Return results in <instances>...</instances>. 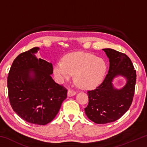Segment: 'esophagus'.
<instances>
[{
	"mask_svg": "<svg viewBox=\"0 0 147 147\" xmlns=\"http://www.w3.org/2000/svg\"><path fill=\"white\" fill-rule=\"evenodd\" d=\"M76 94V92L74 91H73V90H69L67 91V96H69V97L75 95Z\"/></svg>",
	"mask_w": 147,
	"mask_h": 147,
	"instance_id": "34e87169",
	"label": "esophagus"
}]
</instances>
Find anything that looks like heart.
Here are the masks:
<instances>
[{"label": "heart", "mask_w": 147, "mask_h": 147, "mask_svg": "<svg viewBox=\"0 0 147 147\" xmlns=\"http://www.w3.org/2000/svg\"><path fill=\"white\" fill-rule=\"evenodd\" d=\"M107 66L102 59L83 52L69 53L63 58V62L54 64L53 73L56 81L63 83L75 74V80L84 89H92L102 82Z\"/></svg>", "instance_id": "b5f03b06"}]
</instances>
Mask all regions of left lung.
<instances>
[{"label":"left lung","instance_id":"1","mask_svg":"<svg viewBox=\"0 0 147 147\" xmlns=\"http://www.w3.org/2000/svg\"><path fill=\"white\" fill-rule=\"evenodd\" d=\"M103 51L109 58L108 73L100 86L88 91L89 103L84 109L88 117L96 124L115 121L128 110L133 100L136 82V71L125 54L111 49ZM118 76L127 80L125 86L119 90L114 88L112 83Z\"/></svg>","mask_w":147,"mask_h":147}]
</instances>
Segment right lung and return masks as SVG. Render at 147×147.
<instances>
[{"instance_id": "add662e5", "label": "right lung", "mask_w": 147, "mask_h": 147, "mask_svg": "<svg viewBox=\"0 0 147 147\" xmlns=\"http://www.w3.org/2000/svg\"><path fill=\"white\" fill-rule=\"evenodd\" d=\"M39 49L34 47L14 59L7 84L15 112L29 123L45 125L58 114L67 90L52 78V63L36 56Z\"/></svg>"}]
</instances>
